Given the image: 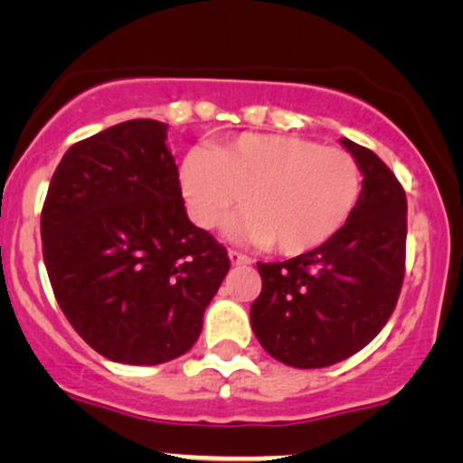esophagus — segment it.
Returning <instances> with one entry per match:
<instances>
[{
	"label": "esophagus",
	"mask_w": 463,
	"mask_h": 463,
	"mask_svg": "<svg viewBox=\"0 0 463 463\" xmlns=\"http://www.w3.org/2000/svg\"><path fill=\"white\" fill-rule=\"evenodd\" d=\"M228 260H231V264H250L249 255L240 253V250H228Z\"/></svg>",
	"instance_id": "esophagus-1"
}]
</instances>
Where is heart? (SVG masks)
<instances>
[{"instance_id":"heart-1","label":"heart","mask_w":463,"mask_h":463,"mask_svg":"<svg viewBox=\"0 0 463 463\" xmlns=\"http://www.w3.org/2000/svg\"><path fill=\"white\" fill-rule=\"evenodd\" d=\"M179 179L197 226L214 228L244 202L249 210L228 223V235L270 244L282 255L334 240L363 190L352 154L287 134L246 132L217 149H190Z\"/></svg>"}]
</instances>
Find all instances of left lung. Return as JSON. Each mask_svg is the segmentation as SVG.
Returning a JSON list of instances; mask_svg holds the SVG:
<instances>
[{
	"label": "left lung",
	"instance_id": "1",
	"mask_svg": "<svg viewBox=\"0 0 463 463\" xmlns=\"http://www.w3.org/2000/svg\"><path fill=\"white\" fill-rule=\"evenodd\" d=\"M340 143L363 175L349 222L309 253L258 264L261 293L250 307V325L275 361L300 370L329 367L361 352L390 320L403 284V188L372 149L349 138Z\"/></svg>",
	"mask_w": 463,
	"mask_h": 463
}]
</instances>
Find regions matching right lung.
<instances>
[{
	"label": "right lung",
	"instance_id": "right-lung-1",
	"mask_svg": "<svg viewBox=\"0 0 463 463\" xmlns=\"http://www.w3.org/2000/svg\"><path fill=\"white\" fill-rule=\"evenodd\" d=\"M161 120H125L71 145L44 208L55 300L98 354L128 365L184 356L231 260L194 226Z\"/></svg>",
	"mask_w": 463,
	"mask_h": 463
}]
</instances>
